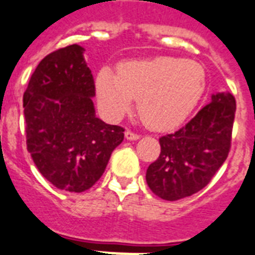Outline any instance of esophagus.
I'll use <instances>...</instances> for the list:
<instances>
[{"instance_id": "obj_1", "label": "esophagus", "mask_w": 255, "mask_h": 255, "mask_svg": "<svg viewBox=\"0 0 255 255\" xmlns=\"http://www.w3.org/2000/svg\"><path fill=\"white\" fill-rule=\"evenodd\" d=\"M125 138L128 140H137V139H139V135L135 133H133V131H130V130H126Z\"/></svg>"}]
</instances>
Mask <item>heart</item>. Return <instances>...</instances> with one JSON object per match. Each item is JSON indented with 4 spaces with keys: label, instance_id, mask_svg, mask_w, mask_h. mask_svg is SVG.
Listing matches in <instances>:
<instances>
[{
    "label": "heart",
    "instance_id": "obj_1",
    "mask_svg": "<svg viewBox=\"0 0 255 255\" xmlns=\"http://www.w3.org/2000/svg\"><path fill=\"white\" fill-rule=\"evenodd\" d=\"M205 88L204 67L175 56L121 63L118 72L104 67L96 77L99 107L108 120L121 118L138 99L142 121L156 130L180 125L192 113Z\"/></svg>",
    "mask_w": 255,
    "mask_h": 255
}]
</instances>
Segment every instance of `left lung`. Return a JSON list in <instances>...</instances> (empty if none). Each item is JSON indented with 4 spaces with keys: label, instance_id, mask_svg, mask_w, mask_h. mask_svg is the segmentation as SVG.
Instances as JSON below:
<instances>
[{
    "label": "left lung",
    "instance_id": "obj_1",
    "mask_svg": "<svg viewBox=\"0 0 255 255\" xmlns=\"http://www.w3.org/2000/svg\"><path fill=\"white\" fill-rule=\"evenodd\" d=\"M234 113L233 95L217 92L182 129L159 138V158L146 171V182L156 196L180 200L211 182L231 148Z\"/></svg>",
    "mask_w": 255,
    "mask_h": 255
}]
</instances>
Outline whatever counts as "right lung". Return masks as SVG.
<instances>
[{
    "label": "right lung",
    "instance_id": "obj_1",
    "mask_svg": "<svg viewBox=\"0 0 255 255\" xmlns=\"http://www.w3.org/2000/svg\"><path fill=\"white\" fill-rule=\"evenodd\" d=\"M84 51L71 44L47 55L23 95L28 152L40 174L68 192H84L101 178L125 131L96 117Z\"/></svg>",
    "mask_w": 255,
    "mask_h": 255
}]
</instances>
